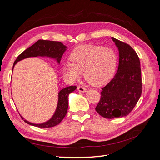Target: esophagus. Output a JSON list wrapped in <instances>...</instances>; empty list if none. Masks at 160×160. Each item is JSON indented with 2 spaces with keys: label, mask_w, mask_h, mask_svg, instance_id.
<instances>
[{
  "label": "esophagus",
  "mask_w": 160,
  "mask_h": 160,
  "mask_svg": "<svg viewBox=\"0 0 160 160\" xmlns=\"http://www.w3.org/2000/svg\"><path fill=\"white\" fill-rule=\"evenodd\" d=\"M77 90H78L79 92H81V93H85V92L87 91V89L83 86H78Z\"/></svg>",
  "instance_id": "1"
}]
</instances>
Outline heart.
Listing matches in <instances>:
<instances>
[{
    "label": "heart",
    "instance_id": "heart-1",
    "mask_svg": "<svg viewBox=\"0 0 160 160\" xmlns=\"http://www.w3.org/2000/svg\"><path fill=\"white\" fill-rule=\"evenodd\" d=\"M61 69L67 79L75 81L84 71L85 78L92 85H103L112 78L118 64L115 52L109 47L83 45L76 47Z\"/></svg>",
    "mask_w": 160,
    "mask_h": 160
}]
</instances>
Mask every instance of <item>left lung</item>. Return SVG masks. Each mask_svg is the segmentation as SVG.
Here are the masks:
<instances>
[{
    "mask_svg": "<svg viewBox=\"0 0 160 160\" xmlns=\"http://www.w3.org/2000/svg\"><path fill=\"white\" fill-rule=\"evenodd\" d=\"M119 51L118 71L101 89V99L95 108L107 119L122 118L133 110L142 95V72L139 59L127 43L111 37Z\"/></svg>",
    "mask_w": 160,
    "mask_h": 160,
    "instance_id": "obj_1",
    "label": "left lung"
}]
</instances>
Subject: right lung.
Segmentation results:
<instances>
[{
	"instance_id": "right-lung-1",
	"label": "right lung",
	"mask_w": 160,
	"mask_h": 160,
	"mask_svg": "<svg viewBox=\"0 0 160 160\" xmlns=\"http://www.w3.org/2000/svg\"><path fill=\"white\" fill-rule=\"evenodd\" d=\"M67 47L61 42L52 41L47 40H38L35 44L32 45L21 54L19 55L15 61L14 62L13 68L17 62L28 57H47L51 59H54L59 65L62 55L67 50ZM13 70V69H12ZM77 89L76 86H69L65 88L58 93V103L54 114L46 122L42 123H33L25 119V122L33 126L42 128H49L54 127L59 124L67 114L68 109V97L70 93ZM24 119L22 117H21Z\"/></svg>"
}]
</instances>
